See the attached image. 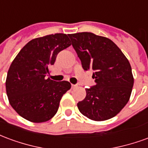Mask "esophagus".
Returning <instances> with one entry per match:
<instances>
[{
	"instance_id": "esophagus-1",
	"label": "esophagus",
	"mask_w": 148,
	"mask_h": 148,
	"mask_svg": "<svg viewBox=\"0 0 148 148\" xmlns=\"http://www.w3.org/2000/svg\"><path fill=\"white\" fill-rule=\"evenodd\" d=\"M76 87H77V85H73V84L71 85V88H72V89H74V88H76Z\"/></svg>"
}]
</instances>
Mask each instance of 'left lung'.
Listing matches in <instances>:
<instances>
[{
  "mask_svg": "<svg viewBox=\"0 0 148 148\" xmlns=\"http://www.w3.org/2000/svg\"><path fill=\"white\" fill-rule=\"evenodd\" d=\"M84 71L92 70L96 85L86 89L85 99L77 103L82 115L92 121L112 118L130 98L134 78L132 67L121 49L106 37L91 32L68 35Z\"/></svg>",
  "mask_w": 148,
  "mask_h": 148,
  "instance_id": "8db88e82",
  "label": "left lung"
}]
</instances>
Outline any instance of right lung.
<instances>
[{
	"label": "right lung",
	"mask_w": 148,
	"mask_h": 148,
	"mask_svg": "<svg viewBox=\"0 0 148 148\" xmlns=\"http://www.w3.org/2000/svg\"><path fill=\"white\" fill-rule=\"evenodd\" d=\"M71 45L67 35L56 33L32 39L8 69L5 86L8 101L21 116L34 123L51 120L62 97L71 89L67 81L46 78L56 56Z\"/></svg>",
	"instance_id": "obj_1"
}]
</instances>
